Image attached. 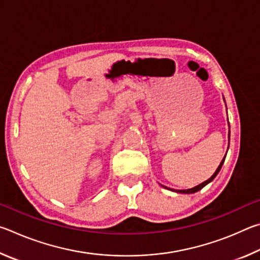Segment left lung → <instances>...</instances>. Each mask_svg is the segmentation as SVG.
Segmentation results:
<instances>
[{
  "label": "left lung",
  "instance_id": "left-lung-1",
  "mask_svg": "<svg viewBox=\"0 0 260 260\" xmlns=\"http://www.w3.org/2000/svg\"><path fill=\"white\" fill-rule=\"evenodd\" d=\"M228 136H231V133H230V135ZM225 158H226V156L223 157V159L221 160V162H220V165L218 166V169L215 170V172H214V174L212 175V177H211L209 180H206V181H204L203 183H201V184H199V186H196V187H193V188H190V189H186V190H175L177 192H181V193H192V192H196V191H199V190H201L202 188L203 187H205L206 184L208 183H210L211 181H212V180L217 177V174L219 173V171L221 170V166H222V164H223V161H225ZM165 188H167V187H165Z\"/></svg>",
  "mask_w": 260,
  "mask_h": 260
}]
</instances>
